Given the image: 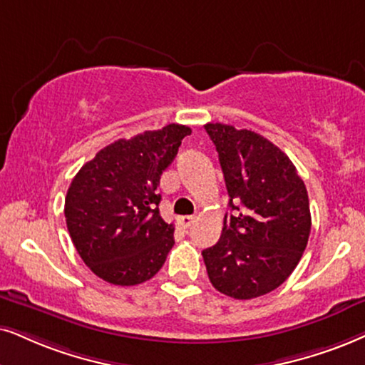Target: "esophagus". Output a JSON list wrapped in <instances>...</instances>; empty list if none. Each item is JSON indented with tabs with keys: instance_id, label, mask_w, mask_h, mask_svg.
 I'll return each mask as SVG.
<instances>
[{
	"instance_id": "1",
	"label": "esophagus",
	"mask_w": 365,
	"mask_h": 365,
	"mask_svg": "<svg viewBox=\"0 0 365 365\" xmlns=\"http://www.w3.org/2000/svg\"><path fill=\"white\" fill-rule=\"evenodd\" d=\"M193 222H195V217H193V215H182V217H178V224L182 225V229H188Z\"/></svg>"
}]
</instances>
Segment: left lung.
Listing matches in <instances>:
<instances>
[{
  "instance_id": "1",
  "label": "left lung",
  "mask_w": 365,
  "mask_h": 365,
  "mask_svg": "<svg viewBox=\"0 0 365 365\" xmlns=\"http://www.w3.org/2000/svg\"><path fill=\"white\" fill-rule=\"evenodd\" d=\"M205 131L234 212L224 217L219 242L202 251L207 274L230 298L262 297L284 283L305 251L312 229L307 187L264 136L222 123H207Z\"/></svg>"
}]
</instances>
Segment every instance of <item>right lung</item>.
<instances>
[{"label": "right lung", "mask_w": 365, "mask_h": 365, "mask_svg": "<svg viewBox=\"0 0 365 365\" xmlns=\"http://www.w3.org/2000/svg\"><path fill=\"white\" fill-rule=\"evenodd\" d=\"M192 129L183 124L110 143L73 177L66 220L73 246L101 279L145 283L165 264L175 244L173 224L161 219L160 175Z\"/></svg>", "instance_id": "1"}]
</instances>
